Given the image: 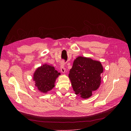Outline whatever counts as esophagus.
Returning <instances> with one entry per match:
<instances>
[{
  "label": "esophagus",
  "instance_id": "34e87169",
  "mask_svg": "<svg viewBox=\"0 0 131 131\" xmlns=\"http://www.w3.org/2000/svg\"><path fill=\"white\" fill-rule=\"evenodd\" d=\"M61 71L62 73H64L65 72V63L64 62H62L61 64Z\"/></svg>",
  "mask_w": 131,
  "mask_h": 131
}]
</instances>
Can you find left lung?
Segmentation results:
<instances>
[{
	"label": "left lung",
	"mask_w": 131,
	"mask_h": 131,
	"mask_svg": "<svg viewBox=\"0 0 131 131\" xmlns=\"http://www.w3.org/2000/svg\"><path fill=\"white\" fill-rule=\"evenodd\" d=\"M103 68L101 62L90 58L78 57L74 61L69 73L71 85L76 94L89 98L101 83V74Z\"/></svg>",
	"instance_id": "left-lung-1"
}]
</instances>
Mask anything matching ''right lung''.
<instances>
[{"label":"right lung","instance_id":"add662e5","mask_svg":"<svg viewBox=\"0 0 131 131\" xmlns=\"http://www.w3.org/2000/svg\"><path fill=\"white\" fill-rule=\"evenodd\" d=\"M54 67L47 64L37 68L34 73L33 79L35 85L41 92L47 93L54 87L55 79L60 75Z\"/></svg>","mask_w":131,"mask_h":131}]
</instances>
